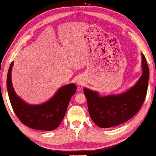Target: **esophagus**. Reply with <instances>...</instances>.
I'll list each match as a JSON object with an SVG mask.
<instances>
[{"label": "esophagus", "instance_id": "1", "mask_svg": "<svg viewBox=\"0 0 156 156\" xmlns=\"http://www.w3.org/2000/svg\"><path fill=\"white\" fill-rule=\"evenodd\" d=\"M76 83H77L79 86H82L83 84V80L80 77L78 78L77 80H76Z\"/></svg>", "mask_w": 156, "mask_h": 156}]
</instances>
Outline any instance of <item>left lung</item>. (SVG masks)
Masks as SVG:
<instances>
[{"label":"left lung","mask_w":156,"mask_h":156,"mask_svg":"<svg viewBox=\"0 0 156 156\" xmlns=\"http://www.w3.org/2000/svg\"><path fill=\"white\" fill-rule=\"evenodd\" d=\"M143 74L134 86L117 95L101 97L98 92L84 88L90 116L102 128L116 126L132 119L140 110L145 99L149 75L145 57L142 53Z\"/></svg>","instance_id":"1"}]
</instances>
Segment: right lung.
I'll return each mask as SVG.
<instances>
[{
  "mask_svg": "<svg viewBox=\"0 0 156 156\" xmlns=\"http://www.w3.org/2000/svg\"><path fill=\"white\" fill-rule=\"evenodd\" d=\"M11 63L7 76V88L11 105L18 119L32 129L51 131L59 126L66 112L70 100L76 92L75 84L70 83L60 88L47 102L40 105H29L19 97L13 88Z\"/></svg>",
  "mask_w": 156,
  "mask_h": 156,
  "instance_id": "add662e5",
  "label": "right lung"
}]
</instances>
